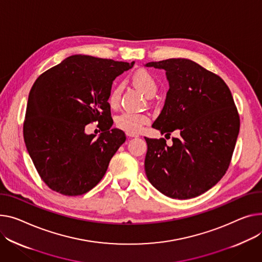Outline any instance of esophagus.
<instances>
[{
	"instance_id": "1",
	"label": "esophagus",
	"mask_w": 262,
	"mask_h": 262,
	"mask_svg": "<svg viewBox=\"0 0 262 262\" xmlns=\"http://www.w3.org/2000/svg\"><path fill=\"white\" fill-rule=\"evenodd\" d=\"M128 137H130V138H137V137H139L138 135H132V134H126Z\"/></svg>"
}]
</instances>
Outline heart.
Here are the masks:
<instances>
[{"instance_id":"1","label":"heart","mask_w":262,"mask_h":262,"mask_svg":"<svg viewBox=\"0 0 262 262\" xmlns=\"http://www.w3.org/2000/svg\"><path fill=\"white\" fill-rule=\"evenodd\" d=\"M133 83L140 90L146 97H152L158 91V83L155 77L146 69H139L133 77ZM122 87L120 85L114 87L108 96V104L111 107H117L120 102ZM149 122V118L145 114L135 112H123L116 117V126L125 132L126 134L137 135L141 132L143 126Z\"/></svg>"}]
</instances>
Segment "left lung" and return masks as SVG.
I'll use <instances>...</instances> for the list:
<instances>
[{
  "instance_id": "left-lung-1",
  "label": "left lung",
  "mask_w": 262,
  "mask_h": 262,
  "mask_svg": "<svg viewBox=\"0 0 262 262\" xmlns=\"http://www.w3.org/2000/svg\"><path fill=\"white\" fill-rule=\"evenodd\" d=\"M145 66L164 69L169 84L152 127L166 135L180 130L169 146L164 138L145 137L146 177L167 197H197L230 166L240 128L233 96L219 76L194 61L167 59Z\"/></svg>"
}]
</instances>
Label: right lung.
Here are the masks:
<instances>
[{"instance_id": "obj_1", "label": "right lung", "mask_w": 262, "mask_h": 262, "mask_svg": "<svg viewBox=\"0 0 262 262\" xmlns=\"http://www.w3.org/2000/svg\"><path fill=\"white\" fill-rule=\"evenodd\" d=\"M127 62L75 55L43 73L31 87L23 135L26 148L44 183L65 196H79L105 175L123 130L111 128L107 102L113 81L134 66ZM98 121L103 132L86 135Z\"/></svg>"}]
</instances>
